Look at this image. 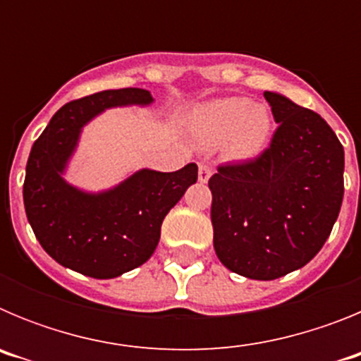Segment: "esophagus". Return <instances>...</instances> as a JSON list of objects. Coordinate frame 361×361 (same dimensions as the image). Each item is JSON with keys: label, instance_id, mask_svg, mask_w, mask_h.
<instances>
[{"label": "esophagus", "instance_id": "esophagus-1", "mask_svg": "<svg viewBox=\"0 0 361 361\" xmlns=\"http://www.w3.org/2000/svg\"><path fill=\"white\" fill-rule=\"evenodd\" d=\"M213 175V168L209 164H206V162H202V164H199V180L200 183H208L209 177Z\"/></svg>", "mask_w": 361, "mask_h": 361}]
</instances>
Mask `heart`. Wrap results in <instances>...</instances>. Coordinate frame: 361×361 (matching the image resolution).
Here are the masks:
<instances>
[{
    "label": "heart",
    "mask_w": 361,
    "mask_h": 361,
    "mask_svg": "<svg viewBox=\"0 0 361 361\" xmlns=\"http://www.w3.org/2000/svg\"><path fill=\"white\" fill-rule=\"evenodd\" d=\"M190 130L208 148L224 145L233 161H251L266 149L273 132V117L266 104L228 95L209 99L191 110Z\"/></svg>",
    "instance_id": "b5f03b06"
}]
</instances>
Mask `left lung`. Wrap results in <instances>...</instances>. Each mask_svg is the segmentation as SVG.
Masks as SVG:
<instances>
[{
	"mask_svg": "<svg viewBox=\"0 0 361 361\" xmlns=\"http://www.w3.org/2000/svg\"><path fill=\"white\" fill-rule=\"evenodd\" d=\"M264 97L279 123L269 148L209 178L216 257L251 280L280 279L317 257L343 199V146L329 124L279 92Z\"/></svg>",
	"mask_w": 361,
	"mask_h": 361,
	"instance_id": "obj_1",
	"label": "left lung"
}]
</instances>
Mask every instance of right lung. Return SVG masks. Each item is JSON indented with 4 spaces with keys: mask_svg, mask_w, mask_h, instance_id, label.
Wrapping results in <instances>:
<instances>
[{
    "mask_svg": "<svg viewBox=\"0 0 361 361\" xmlns=\"http://www.w3.org/2000/svg\"><path fill=\"white\" fill-rule=\"evenodd\" d=\"M142 88L104 90L56 111L28 155L23 202L32 231L57 264L92 279H116L142 266L161 238L164 216L197 183L195 162L171 173L142 170L103 191L65 178L86 124L104 110L149 106Z\"/></svg>",
    "mask_w": 361,
    "mask_h": 361,
    "instance_id": "1",
    "label": "right lung"
}]
</instances>
